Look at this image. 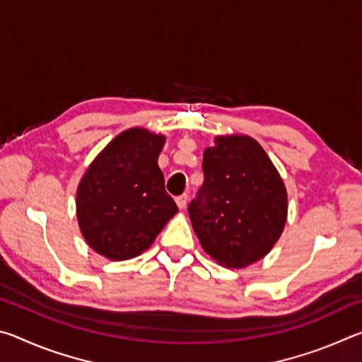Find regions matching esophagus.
Instances as JSON below:
<instances>
[{
	"instance_id": "esophagus-1",
	"label": "esophagus",
	"mask_w": 362,
	"mask_h": 362,
	"mask_svg": "<svg viewBox=\"0 0 362 362\" xmlns=\"http://www.w3.org/2000/svg\"><path fill=\"white\" fill-rule=\"evenodd\" d=\"M187 201H188V194H179L175 198V203H177V206H179V209H185V206H187Z\"/></svg>"
}]
</instances>
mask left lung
<instances>
[{
  "instance_id": "left-lung-1",
  "label": "left lung",
  "mask_w": 362,
  "mask_h": 362,
  "mask_svg": "<svg viewBox=\"0 0 362 362\" xmlns=\"http://www.w3.org/2000/svg\"><path fill=\"white\" fill-rule=\"evenodd\" d=\"M204 183L188 206L201 246L226 268L265 257L283 233L287 193L254 139L217 137L203 156Z\"/></svg>"
}]
</instances>
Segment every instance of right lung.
Masks as SVG:
<instances>
[{
	"label": "right lung",
	"mask_w": 362,
	"mask_h": 362,
	"mask_svg": "<svg viewBox=\"0 0 362 362\" xmlns=\"http://www.w3.org/2000/svg\"><path fill=\"white\" fill-rule=\"evenodd\" d=\"M163 145V136L124 131L95 158L79 183V228L89 246L107 259L142 254L179 211L158 166Z\"/></svg>",
	"instance_id": "add662e5"
}]
</instances>
